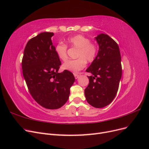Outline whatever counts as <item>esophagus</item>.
Here are the masks:
<instances>
[{
    "label": "esophagus",
    "instance_id": "esophagus-1",
    "mask_svg": "<svg viewBox=\"0 0 149 149\" xmlns=\"http://www.w3.org/2000/svg\"><path fill=\"white\" fill-rule=\"evenodd\" d=\"M74 78H75V79H78V78H79V75L78 74H76V73H74Z\"/></svg>",
    "mask_w": 149,
    "mask_h": 149
}]
</instances>
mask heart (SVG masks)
I'll use <instances>...</instances> for the list:
<instances>
[{"instance_id":"obj_1","label":"heart","mask_w":149,"mask_h":149,"mask_svg":"<svg viewBox=\"0 0 149 149\" xmlns=\"http://www.w3.org/2000/svg\"><path fill=\"white\" fill-rule=\"evenodd\" d=\"M68 46L72 48L77 49L75 60L68 61L63 65L64 70L78 73L83 69L88 62L93 61L97 53V47L95 43L91 42L89 38L82 35H76L66 40ZM68 47L65 44L59 43L55 47V52L58 57L63 61L68 60Z\"/></svg>"}]
</instances>
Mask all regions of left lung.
Listing matches in <instances>:
<instances>
[{"label":"left lung","instance_id":"obj_1","mask_svg":"<svg viewBox=\"0 0 149 149\" xmlns=\"http://www.w3.org/2000/svg\"><path fill=\"white\" fill-rule=\"evenodd\" d=\"M96 40L100 49L86 70L93 75L88 76L89 83L84 94L90 105L101 108L109 105L118 93L122 76L121 58L118 43L109 35L101 33Z\"/></svg>","mask_w":149,"mask_h":149}]
</instances>
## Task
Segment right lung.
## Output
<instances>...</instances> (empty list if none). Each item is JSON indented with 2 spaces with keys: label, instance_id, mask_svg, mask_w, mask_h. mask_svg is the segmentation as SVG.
Here are the masks:
<instances>
[{
  "label": "right lung",
  "instance_id": "1",
  "mask_svg": "<svg viewBox=\"0 0 149 149\" xmlns=\"http://www.w3.org/2000/svg\"><path fill=\"white\" fill-rule=\"evenodd\" d=\"M43 32L26 43L22 61V72L31 96L40 106L58 109L68 100L75 78L71 72L58 73L61 65L51 38Z\"/></svg>",
  "mask_w": 149,
  "mask_h": 149
}]
</instances>
